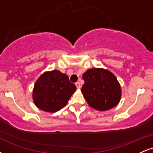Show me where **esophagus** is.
Segmentation results:
<instances>
[{
    "instance_id": "34e87169",
    "label": "esophagus",
    "mask_w": 153,
    "mask_h": 153,
    "mask_svg": "<svg viewBox=\"0 0 153 153\" xmlns=\"http://www.w3.org/2000/svg\"><path fill=\"white\" fill-rule=\"evenodd\" d=\"M75 85H76L77 88H81V85H80V83L79 82H75Z\"/></svg>"
}]
</instances>
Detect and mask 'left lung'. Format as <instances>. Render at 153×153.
I'll return each instance as SVG.
<instances>
[{
  "label": "left lung",
  "mask_w": 153,
  "mask_h": 153,
  "mask_svg": "<svg viewBox=\"0 0 153 153\" xmlns=\"http://www.w3.org/2000/svg\"><path fill=\"white\" fill-rule=\"evenodd\" d=\"M85 83L81 91L87 103L99 111H107L118 104L121 88L116 77L109 71L93 68L82 75Z\"/></svg>",
  "instance_id": "obj_1"
}]
</instances>
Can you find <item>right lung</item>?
<instances>
[{"label": "right lung", "mask_w": 153, "mask_h": 153, "mask_svg": "<svg viewBox=\"0 0 153 153\" xmlns=\"http://www.w3.org/2000/svg\"><path fill=\"white\" fill-rule=\"evenodd\" d=\"M75 90L67 75L57 71L46 72L35 83L33 99L40 109L56 112L65 106Z\"/></svg>", "instance_id": "add662e5"}]
</instances>
